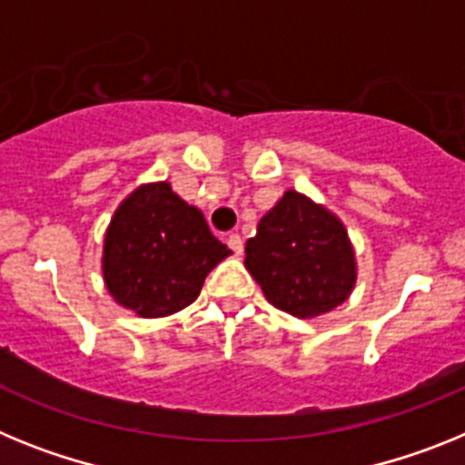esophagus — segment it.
I'll return each mask as SVG.
<instances>
[{"mask_svg": "<svg viewBox=\"0 0 465 465\" xmlns=\"http://www.w3.org/2000/svg\"><path fill=\"white\" fill-rule=\"evenodd\" d=\"M228 246H230V249H232V252L237 253V256H240L242 249H244V242H242V237L237 235V232H232V235L228 237Z\"/></svg>", "mask_w": 465, "mask_h": 465, "instance_id": "esophagus-1", "label": "esophagus"}]
</instances>
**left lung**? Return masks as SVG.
Wrapping results in <instances>:
<instances>
[{
  "mask_svg": "<svg viewBox=\"0 0 465 465\" xmlns=\"http://www.w3.org/2000/svg\"><path fill=\"white\" fill-rule=\"evenodd\" d=\"M244 252L246 270L270 305L298 319L328 314L356 286V253L344 223L298 191L279 197Z\"/></svg>",
  "mask_w": 465,
  "mask_h": 465,
  "instance_id": "1",
  "label": "left lung"
}]
</instances>
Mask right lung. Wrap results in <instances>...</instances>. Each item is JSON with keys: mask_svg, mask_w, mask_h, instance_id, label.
I'll return each mask as SVG.
<instances>
[{"mask_svg": "<svg viewBox=\"0 0 465 465\" xmlns=\"http://www.w3.org/2000/svg\"><path fill=\"white\" fill-rule=\"evenodd\" d=\"M230 253L203 212L183 203L170 183H142L111 216L102 274L118 305L160 319L191 305L204 277Z\"/></svg>", "mask_w": 465, "mask_h": 465, "instance_id": "right-lung-1", "label": "right lung"}]
</instances>
